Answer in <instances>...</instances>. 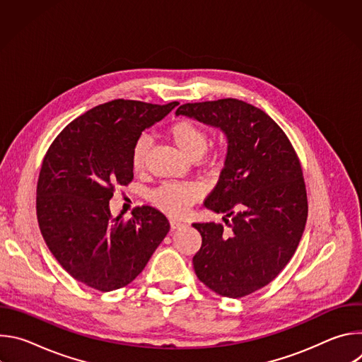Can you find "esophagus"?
<instances>
[{
    "label": "esophagus",
    "instance_id": "1",
    "mask_svg": "<svg viewBox=\"0 0 362 362\" xmlns=\"http://www.w3.org/2000/svg\"><path fill=\"white\" fill-rule=\"evenodd\" d=\"M185 226V223H182V222H179V221H170V228L175 230V229H180V228H183Z\"/></svg>",
    "mask_w": 362,
    "mask_h": 362
}]
</instances>
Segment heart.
Returning a JSON list of instances; mask_svg holds the SVG:
<instances>
[{"instance_id": "obj_1", "label": "heart", "mask_w": 362, "mask_h": 362, "mask_svg": "<svg viewBox=\"0 0 362 362\" xmlns=\"http://www.w3.org/2000/svg\"><path fill=\"white\" fill-rule=\"evenodd\" d=\"M168 133L175 144L192 159L202 158L209 146L211 137L208 130L192 119H180L175 122ZM150 151V139L140 134L132 147V166L141 170L146 166ZM202 189L197 183H165L148 193L150 202L170 216H182L190 206L200 197Z\"/></svg>"}]
</instances>
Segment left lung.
Returning a JSON list of instances; mask_svg holds the SVG:
<instances>
[{
	"instance_id": "8db88e82",
	"label": "left lung",
	"mask_w": 362,
	"mask_h": 362,
	"mask_svg": "<svg viewBox=\"0 0 362 362\" xmlns=\"http://www.w3.org/2000/svg\"><path fill=\"white\" fill-rule=\"evenodd\" d=\"M179 115L226 134L225 168L204 206L225 214L229 229L193 223L202 235L193 268L214 292L242 298L274 281L299 245L308 218L299 159L284 130L242 100L186 103Z\"/></svg>"
}]
</instances>
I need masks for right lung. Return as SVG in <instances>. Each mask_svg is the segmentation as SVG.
<instances>
[{
  "mask_svg": "<svg viewBox=\"0 0 362 362\" xmlns=\"http://www.w3.org/2000/svg\"><path fill=\"white\" fill-rule=\"evenodd\" d=\"M177 101L159 106L113 100L81 115L48 147L37 183V219L59 264L101 292L129 285L168 235V218L151 206L113 218L115 186L133 180L132 147Z\"/></svg>",
  "mask_w": 362,
  "mask_h": 362,
  "instance_id": "right-lung-1",
  "label": "right lung"
}]
</instances>
